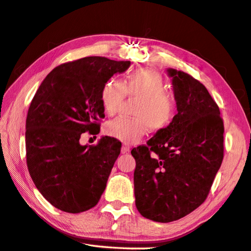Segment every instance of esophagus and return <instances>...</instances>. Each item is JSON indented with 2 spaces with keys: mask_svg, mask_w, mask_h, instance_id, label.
<instances>
[{
  "mask_svg": "<svg viewBox=\"0 0 251 251\" xmlns=\"http://www.w3.org/2000/svg\"><path fill=\"white\" fill-rule=\"evenodd\" d=\"M122 153L123 154H125V153H127V152H129V147L127 145H123V147H122Z\"/></svg>",
  "mask_w": 251,
  "mask_h": 251,
  "instance_id": "obj_1",
  "label": "esophagus"
}]
</instances>
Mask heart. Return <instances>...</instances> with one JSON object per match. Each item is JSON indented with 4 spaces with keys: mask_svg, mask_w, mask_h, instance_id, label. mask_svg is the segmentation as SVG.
Returning a JSON list of instances; mask_svg holds the SVG:
<instances>
[{
    "mask_svg": "<svg viewBox=\"0 0 251 251\" xmlns=\"http://www.w3.org/2000/svg\"><path fill=\"white\" fill-rule=\"evenodd\" d=\"M160 74L152 69H138L127 75L124 83L110 79L101 90V102L108 115H114L127 97L138 100L133 110V120L115 118L105 125V134L124 143H136L147 128L157 133L169 126L175 116L176 101L166 92Z\"/></svg>",
    "mask_w": 251,
    "mask_h": 251,
    "instance_id": "obj_1",
    "label": "heart"
}]
</instances>
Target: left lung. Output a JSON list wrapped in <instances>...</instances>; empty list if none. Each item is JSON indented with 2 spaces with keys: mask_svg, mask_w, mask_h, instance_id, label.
<instances>
[{
  "mask_svg": "<svg viewBox=\"0 0 251 251\" xmlns=\"http://www.w3.org/2000/svg\"><path fill=\"white\" fill-rule=\"evenodd\" d=\"M167 72L177 113L147 146L131 150L136 207L160 223L180 220L206 200L224 157V123L207 89L183 71Z\"/></svg>",
  "mask_w": 251,
  "mask_h": 251,
  "instance_id": "8db88e82",
  "label": "left lung"
}]
</instances>
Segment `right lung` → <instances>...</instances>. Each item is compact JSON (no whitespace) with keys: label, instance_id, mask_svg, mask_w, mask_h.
<instances>
[{"label":"right lung","instance_id":"obj_1","mask_svg":"<svg viewBox=\"0 0 251 251\" xmlns=\"http://www.w3.org/2000/svg\"><path fill=\"white\" fill-rule=\"evenodd\" d=\"M130 61L85 57L48 74L26 118V162L36 188L52 206L68 213L94 207L121 152V141L104 136L82 146L81 135L100 133L105 117L101 90Z\"/></svg>","mask_w":251,"mask_h":251}]
</instances>
